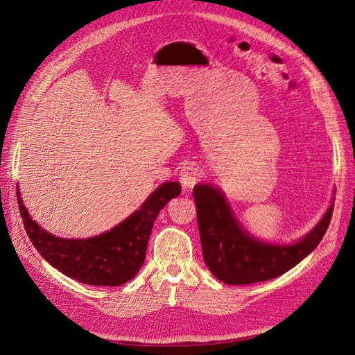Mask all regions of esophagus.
Returning a JSON list of instances; mask_svg holds the SVG:
<instances>
[{
	"label": "esophagus",
	"instance_id": "obj_1",
	"mask_svg": "<svg viewBox=\"0 0 355 355\" xmlns=\"http://www.w3.org/2000/svg\"><path fill=\"white\" fill-rule=\"evenodd\" d=\"M200 177H202V169L198 165L194 164L184 165L180 173V181H181L182 189L184 190L193 189V186L199 181Z\"/></svg>",
	"mask_w": 355,
	"mask_h": 355
}]
</instances>
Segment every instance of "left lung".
<instances>
[{"label": "left lung", "instance_id": "obj_1", "mask_svg": "<svg viewBox=\"0 0 355 355\" xmlns=\"http://www.w3.org/2000/svg\"><path fill=\"white\" fill-rule=\"evenodd\" d=\"M205 263L214 277L230 285L269 281L293 269L318 247L331 224L334 205L313 231L294 244L265 243L248 234L235 219L219 189H193Z\"/></svg>", "mask_w": 355, "mask_h": 355}]
</instances>
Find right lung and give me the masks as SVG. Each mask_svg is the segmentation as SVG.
<instances>
[{
	"label": "right lung",
	"mask_w": 355,
	"mask_h": 355,
	"mask_svg": "<svg viewBox=\"0 0 355 355\" xmlns=\"http://www.w3.org/2000/svg\"><path fill=\"white\" fill-rule=\"evenodd\" d=\"M180 193V182H165L120 225L87 240L60 239L39 228L23 206L19 190L17 203L26 234L51 266L82 284L116 286L136 277L146 256L156 216Z\"/></svg>",
	"instance_id": "add662e5"
}]
</instances>
